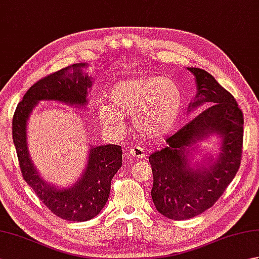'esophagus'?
<instances>
[{
  "label": "esophagus",
  "mask_w": 259,
  "mask_h": 259,
  "mask_svg": "<svg viewBox=\"0 0 259 259\" xmlns=\"http://www.w3.org/2000/svg\"><path fill=\"white\" fill-rule=\"evenodd\" d=\"M130 155L135 157V158H144L145 157V150L144 148H141L139 146L134 147L130 149Z\"/></svg>",
  "instance_id": "34e87169"
}]
</instances>
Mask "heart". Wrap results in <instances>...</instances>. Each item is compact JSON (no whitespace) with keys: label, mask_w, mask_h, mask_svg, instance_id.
I'll return each mask as SVG.
<instances>
[{"label":"heart","mask_w":259,"mask_h":259,"mask_svg":"<svg viewBox=\"0 0 259 259\" xmlns=\"http://www.w3.org/2000/svg\"><path fill=\"white\" fill-rule=\"evenodd\" d=\"M109 101L100 102L98 111L112 130L122 126V115L134 114L137 133L150 139L166 136L177 123L183 108L179 87L168 78H134L115 83Z\"/></svg>","instance_id":"b5f03b06"}]
</instances>
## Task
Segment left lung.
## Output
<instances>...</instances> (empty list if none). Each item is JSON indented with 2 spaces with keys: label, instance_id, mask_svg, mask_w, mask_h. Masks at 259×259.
<instances>
[{
  "label": "left lung",
  "instance_id": "1",
  "mask_svg": "<svg viewBox=\"0 0 259 259\" xmlns=\"http://www.w3.org/2000/svg\"><path fill=\"white\" fill-rule=\"evenodd\" d=\"M196 76L197 93L190 109L211 104L166 140L167 146L149 157L153 175L151 197L157 210L184 221L210 208L237 174L243 153L244 117L237 101L207 71L188 68ZM210 133L223 138L220 158L208 167L194 169L186 148Z\"/></svg>",
  "mask_w": 259,
  "mask_h": 259
}]
</instances>
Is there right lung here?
Wrapping results in <instances>:
<instances>
[{
  "label": "right lung",
  "instance_id": "add662e5",
  "mask_svg": "<svg viewBox=\"0 0 259 259\" xmlns=\"http://www.w3.org/2000/svg\"><path fill=\"white\" fill-rule=\"evenodd\" d=\"M84 63H75L49 74L26 91L18 104L12 120V135L22 176L51 212L68 222H87L101 211L111 188V180L122 164L121 146L106 145L91 148L89 160L82 178L73 187L59 189L38 176L26 146V121L33 108L41 100H54L85 106L88 89L92 82L82 74Z\"/></svg>",
  "mask_w": 259,
  "mask_h": 259
}]
</instances>
